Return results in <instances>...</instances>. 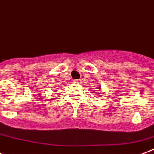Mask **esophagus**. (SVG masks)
Listing matches in <instances>:
<instances>
[{
    "label": "esophagus",
    "mask_w": 154,
    "mask_h": 154,
    "mask_svg": "<svg viewBox=\"0 0 154 154\" xmlns=\"http://www.w3.org/2000/svg\"><path fill=\"white\" fill-rule=\"evenodd\" d=\"M75 83H81V80H74Z\"/></svg>",
    "instance_id": "esophagus-1"
}]
</instances>
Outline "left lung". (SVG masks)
<instances>
[{"label": "left lung", "instance_id": "1", "mask_svg": "<svg viewBox=\"0 0 154 154\" xmlns=\"http://www.w3.org/2000/svg\"><path fill=\"white\" fill-rule=\"evenodd\" d=\"M98 89H101V86H98Z\"/></svg>", "mask_w": 154, "mask_h": 154}]
</instances>
